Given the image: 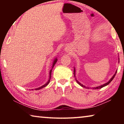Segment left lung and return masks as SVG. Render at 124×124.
I'll use <instances>...</instances> for the list:
<instances>
[{"instance_id":"obj_1","label":"left lung","mask_w":124,"mask_h":124,"mask_svg":"<svg viewBox=\"0 0 124 124\" xmlns=\"http://www.w3.org/2000/svg\"><path fill=\"white\" fill-rule=\"evenodd\" d=\"M116 72H117V70L116 71V72H115V74L114 75H113V77L112 78H111L110 79V80L109 81H108V83H106V84H103V85H101V86H98V87H96V88H95V87H94L93 88V89H101V88H102V87H103L104 86H107V85H108L109 84L110 82H111V81H112V80H113V79H114V78L115 77V75H116ZM75 69H74V77H75ZM77 82L81 86H82V87H86L85 86H84L83 84H80V83L79 82V81H78V80H77ZM86 88H89V87H86Z\"/></svg>"}]
</instances>
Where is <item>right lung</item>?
<instances>
[{
    "label": "right lung",
    "mask_w": 124,
    "mask_h": 124,
    "mask_svg": "<svg viewBox=\"0 0 124 124\" xmlns=\"http://www.w3.org/2000/svg\"><path fill=\"white\" fill-rule=\"evenodd\" d=\"M57 59H55V60H54V63H53V66H52V68H53V67H54V65L56 64V63L57 62ZM51 72H52V70H50V78H49V80H48L47 82L45 84H44V85L40 87H39V88H37V89H35V90H40V89H42V88H43V87H45L46 86H47V85H48V84L49 83V82H50V79H51Z\"/></svg>",
    "instance_id": "obj_1"
}]
</instances>
